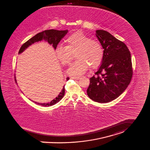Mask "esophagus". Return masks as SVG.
<instances>
[{
  "instance_id": "esophagus-1",
  "label": "esophagus",
  "mask_w": 150,
  "mask_h": 150,
  "mask_svg": "<svg viewBox=\"0 0 150 150\" xmlns=\"http://www.w3.org/2000/svg\"><path fill=\"white\" fill-rule=\"evenodd\" d=\"M80 78L81 77H79V76H72L70 77V79L73 80H79Z\"/></svg>"
}]
</instances>
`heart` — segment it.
I'll use <instances>...</instances> for the list:
<instances>
[{
	"label": "heart",
	"mask_w": 150,
	"mask_h": 150,
	"mask_svg": "<svg viewBox=\"0 0 150 150\" xmlns=\"http://www.w3.org/2000/svg\"><path fill=\"white\" fill-rule=\"evenodd\" d=\"M66 46L58 45L55 49L57 58L64 65H68L73 58H78L68 69L72 76H80L88 68L98 67L104 58V49L101 44L80 32L74 33L65 40Z\"/></svg>",
	"instance_id": "heart-1"
}]
</instances>
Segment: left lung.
<instances>
[{"mask_svg": "<svg viewBox=\"0 0 150 150\" xmlns=\"http://www.w3.org/2000/svg\"><path fill=\"white\" fill-rule=\"evenodd\" d=\"M104 49L101 65L89 79L87 95L96 102L105 103L117 98L129 84L133 74L131 53L125 44L108 31L96 30Z\"/></svg>", "mask_w": 150, "mask_h": 150, "instance_id": "8db88e82", "label": "left lung"}]
</instances>
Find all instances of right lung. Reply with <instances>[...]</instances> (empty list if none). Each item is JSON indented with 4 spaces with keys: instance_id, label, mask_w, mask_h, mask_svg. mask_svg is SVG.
<instances>
[{
    "instance_id": "add662e5",
    "label": "right lung",
    "mask_w": 150,
    "mask_h": 150,
    "mask_svg": "<svg viewBox=\"0 0 150 150\" xmlns=\"http://www.w3.org/2000/svg\"><path fill=\"white\" fill-rule=\"evenodd\" d=\"M68 30H57L54 29H51V30H45L42 32L39 33L22 45V46L19 49L18 54L22 53L26 48H27L29 46L31 45L33 43L38 41H42L43 40L47 41L49 44L52 45L54 49H55L59 42L65 37V35L68 33ZM69 80V77H67V80L68 81ZM15 80L16 82L15 77ZM64 95H65V87L64 86L61 92L59 93V94L57 97H55V98L53 99L50 103H39L34 101V102L39 105H42L43 107H49V106L53 105L56 103H58L63 98Z\"/></svg>"
}]
</instances>
